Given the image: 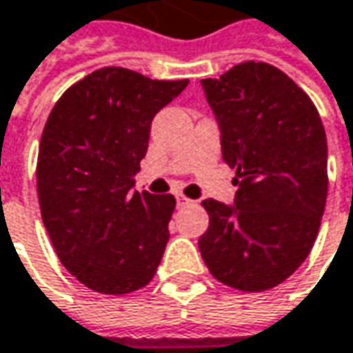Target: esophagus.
I'll return each mask as SVG.
<instances>
[{
	"instance_id": "1",
	"label": "esophagus",
	"mask_w": 353,
	"mask_h": 353,
	"mask_svg": "<svg viewBox=\"0 0 353 353\" xmlns=\"http://www.w3.org/2000/svg\"><path fill=\"white\" fill-rule=\"evenodd\" d=\"M192 203H193L192 199H188V197H185V195H181V193H179V195H177V207L192 205Z\"/></svg>"
}]
</instances>
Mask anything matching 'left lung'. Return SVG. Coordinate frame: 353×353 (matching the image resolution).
I'll return each mask as SVG.
<instances>
[{
    "label": "left lung",
    "instance_id": "left-lung-1",
    "mask_svg": "<svg viewBox=\"0 0 353 353\" xmlns=\"http://www.w3.org/2000/svg\"><path fill=\"white\" fill-rule=\"evenodd\" d=\"M201 85L239 190L235 207L201 201L209 227L199 251L219 283L263 292L314 247L328 195L326 130L310 97L268 63H239Z\"/></svg>",
    "mask_w": 353,
    "mask_h": 353
}]
</instances>
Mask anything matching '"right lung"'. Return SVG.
<instances>
[{
  "label": "right lung",
  "mask_w": 353,
  "mask_h": 353,
  "mask_svg": "<svg viewBox=\"0 0 353 353\" xmlns=\"http://www.w3.org/2000/svg\"><path fill=\"white\" fill-rule=\"evenodd\" d=\"M104 67L69 86L41 134L37 195L59 261L86 288L128 294L160 265L172 193L134 192L154 116L188 86Z\"/></svg>",
  "instance_id": "right-lung-1"
}]
</instances>
